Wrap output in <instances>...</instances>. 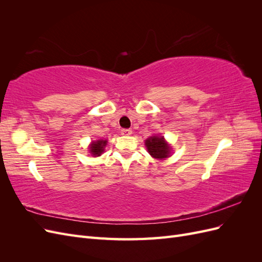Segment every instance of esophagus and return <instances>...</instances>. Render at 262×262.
I'll return each mask as SVG.
<instances>
[{
	"instance_id": "34e87169",
	"label": "esophagus",
	"mask_w": 262,
	"mask_h": 262,
	"mask_svg": "<svg viewBox=\"0 0 262 262\" xmlns=\"http://www.w3.org/2000/svg\"><path fill=\"white\" fill-rule=\"evenodd\" d=\"M121 134L122 136H130V134H132V130L131 129H121Z\"/></svg>"
}]
</instances>
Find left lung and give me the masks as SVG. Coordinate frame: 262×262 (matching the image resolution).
Masks as SVG:
<instances>
[{"label":"left lung","mask_w":262,"mask_h":262,"mask_svg":"<svg viewBox=\"0 0 262 262\" xmlns=\"http://www.w3.org/2000/svg\"><path fill=\"white\" fill-rule=\"evenodd\" d=\"M145 145L147 147L148 153L154 158L163 160L169 156L170 147L166 143L163 137H152L145 141Z\"/></svg>","instance_id":"8db88e82"}]
</instances>
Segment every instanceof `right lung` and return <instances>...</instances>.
Returning a JSON list of instances; mask_svg holds the SVG:
<instances>
[{
	"label": "right lung",
	"instance_id": "obj_1",
	"mask_svg": "<svg viewBox=\"0 0 262 262\" xmlns=\"http://www.w3.org/2000/svg\"><path fill=\"white\" fill-rule=\"evenodd\" d=\"M107 144L106 140H98L96 142H93L91 147H90V152L94 156H99L102 152H104V147Z\"/></svg>",
	"mask_w": 262,
	"mask_h": 262
}]
</instances>
